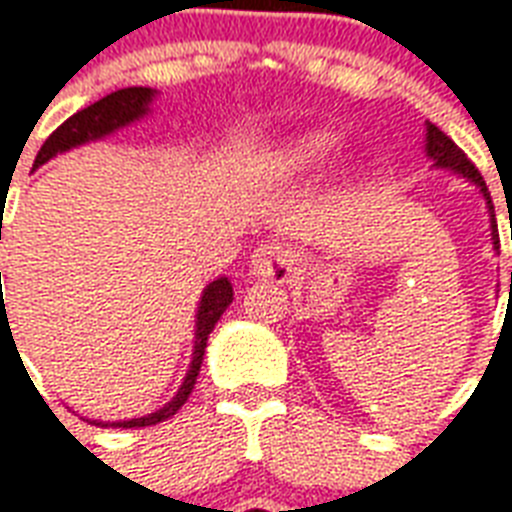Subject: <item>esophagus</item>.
I'll list each match as a JSON object with an SVG mask.
<instances>
[{
    "mask_svg": "<svg viewBox=\"0 0 512 512\" xmlns=\"http://www.w3.org/2000/svg\"><path fill=\"white\" fill-rule=\"evenodd\" d=\"M295 271H298V255L282 244H260L249 257V273L255 279L284 284Z\"/></svg>",
    "mask_w": 512,
    "mask_h": 512,
    "instance_id": "34e87169",
    "label": "esophagus"
}]
</instances>
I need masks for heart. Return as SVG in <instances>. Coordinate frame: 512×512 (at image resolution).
Instances as JSON below:
<instances>
[{
	"mask_svg": "<svg viewBox=\"0 0 512 512\" xmlns=\"http://www.w3.org/2000/svg\"><path fill=\"white\" fill-rule=\"evenodd\" d=\"M338 147V136L325 128L303 131V134L290 136L287 142L279 144L268 158V169L273 177H300L306 171L317 169L327 155Z\"/></svg>",
	"mask_w": 512,
	"mask_h": 512,
	"instance_id": "obj_1",
	"label": "heart"
}]
</instances>
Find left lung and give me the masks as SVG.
Returning <instances> with one entry per match:
<instances>
[{"instance_id": "obj_1", "label": "left lung", "mask_w": 512, "mask_h": 512, "mask_svg": "<svg viewBox=\"0 0 512 512\" xmlns=\"http://www.w3.org/2000/svg\"><path fill=\"white\" fill-rule=\"evenodd\" d=\"M427 126V134H424V155H427L429 161H432V169H443L456 174L459 179H467L470 185H475L481 190L483 201H486V209H489V230H491V247L499 255V233H497V217H494V204H491V195L489 187L483 182V177L478 174L473 163L467 161V155H464L459 147H456L451 139H448L438 126H432V123H424ZM512 239V233H510ZM510 287H512V273H510Z\"/></svg>"}]
</instances>
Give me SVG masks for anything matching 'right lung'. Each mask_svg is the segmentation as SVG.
Returning <instances> with one entry per match:
<instances>
[{
	"instance_id": "obj_1",
	"label": "right lung",
	"mask_w": 512,
	"mask_h": 512,
	"mask_svg": "<svg viewBox=\"0 0 512 512\" xmlns=\"http://www.w3.org/2000/svg\"><path fill=\"white\" fill-rule=\"evenodd\" d=\"M158 91L155 88H120V91L109 93L104 99H99L91 107L80 109L77 115H72L69 120H64L61 126L53 131V134L45 139V144L39 147L37 158H34V169H39L42 163H48L50 158H56L61 152H69L74 147H83L88 142H99V139H107L120 128L131 126V123H139L142 117H147L152 112V101H155ZM2 239V228H0ZM0 284H2V271H0ZM2 295V292H0ZM5 300V298H2ZM233 303V284H230L228 276H220L204 287L201 292V300H198V311H195V341H193V357H190V368H187L182 384H179L177 395L171 397L169 403L158 408V411L147 413V416H139V419H126V421H91V424H99V427H150V424H158V421L171 419L174 413L185 405V400L190 397L195 386V378H198V370H201V362H204L206 341H209V333L214 330V325L220 322V317L225 314V308ZM5 308V306H2Z\"/></svg>"
}]
</instances>
